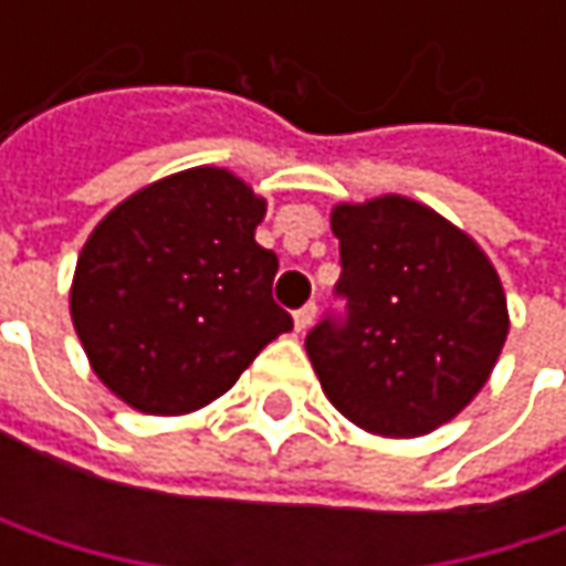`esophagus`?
I'll return each mask as SVG.
<instances>
[{
	"mask_svg": "<svg viewBox=\"0 0 566 566\" xmlns=\"http://www.w3.org/2000/svg\"><path fill=\"white\" fill-rule=\"evenodd\" d=\"M314 314H317V307H314V301H307L304 307L294 311V327H297V331H307L311 321H314Z\"/></svg>",
	"mask_w": 566,
	"mask_h": 566,
	"instance_id": "esophagus-1",
	"label": "esophagus"
}]
</instances>
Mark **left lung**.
Returning <instances> with one entry per match:
<instances>
[{"mask_svg":"<svg viewBox=\"0 0 566 566\" xmlns=\"http://www.w3.org/2000/svg\"><path fill=\"white\" fill-rule=\"evenodd\" d=\"M344 317L304 337L327 399L360 429L409 439L479 394L509 337V304L489 255L406 196L337 206Z\"/></svg>","mask_w":566,"mask_h":566,"instance_id":"8db88e82","label":"left lung"}]
</instances>
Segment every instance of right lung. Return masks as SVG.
<instances>
[{"label": "right lung", "instance_id": "right-lung-1", "mask_svg": "<svg viewBox=\"0 0 566 566\" xmlns=\"http://www.w3.org/2000/svg\"><path fill=\"white\" fill-rule=\"evenodd\" d=\"M262 216L239 176L196 167L101 219L74 269L71 321L107 390L150 416L192 412L291 331L272 297L279 255L255 242Z\"/></svg>", "mask_w": 566, "mask_h": 566}]
</instances>
